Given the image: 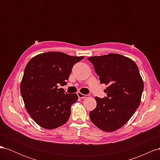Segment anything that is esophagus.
<instances>
[{
	"label": "esophagus",
	"mask_w": 160,
	"mask_h": 160,
	"mask_svg": "<svg viewBox=\"0 0 160 160\" xmlns=\"http://www.w3.org/2000/svg\"><path fill=\"white\" fill-rule=\"evenodd\" d=\"M77 95H78L79 98H81V99H84V98H88V95L82 94L81 93H80V92H78V93H77Z\"/></svg>",
	"instance_id": "esophagus-1"
}]
</instances>
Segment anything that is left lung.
Instances as JSON below:
<instances>
[{
    "label": "left lung",
    "mask_w": 160,
    "mask_h": 160,
    "mask_svg": "<svg viewBox=\"0 0 160 160\" xmlns=\"http://www.w3.org/2000/svg\"><path fill=\"white\" fill-rule=\"evenodd\" d=\"M100 83L108 87L107 96L95 97L97 107L89 113L91 121L100 129L113 132L122 128L138 108L143 82L138 67L131 59L119 54L90 57Z\"/></svg>",
    "instance_id": "1"
}]
</instances>
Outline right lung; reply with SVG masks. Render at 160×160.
Masks as SVG:
<instances>
[{"label": "right lung", "mask_w": 160, "mask_h": 160, "mask_svg": "<svg viewBox=\"0 0 160 160\" xmlns=\"http://www.w3.org/2000/svg\"><path fill=\"white\" fill-rule=\"evenodd\" d=\"M84 57H73L61 52H47L28 61L21 83V93L28 114L41 127L59 128L68 121L71 106L78 99L58 88L68 80L71 69Z\"/></svg>", "instance_id": "obj_1"}]
</instances>
